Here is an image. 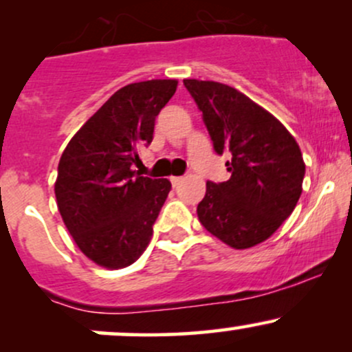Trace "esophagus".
<instances>
[{"label": "esophagus", "mask_w": 352, "mask_h": 352, "mask_svg": "<svg viewBox=\"0 0 352 352\" xmlns=\"http://www.w3.org/2000/svg\"><path fill=\"white\" fill-rule=\"evenodd\" d=\"M182 180H184V179H182V177H170V182H172L173 187H177V185H179Z\"/></svg>", "instance_id": "34e87169"}]
</instances>
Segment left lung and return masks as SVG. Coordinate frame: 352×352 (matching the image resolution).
Returning a JSON list of instances; mask_svg holds the SVG:
<instances>
[{"mask_svg": "<svg viewBox=\"0 0 352 352\" xmlns=\"http://www.w3.org/2000/svg\"><path fill=\"white\" fill-rule=\"evenodd\" d=\"M218 155L232 153L227 182H207L197 207L200 223L236 250L254 246L280 228L302 192L305 162L294 137L276 117L236 89L184 79Z\"/></svg>", "mask_w": 352, "mask_h": 352, "instance_id": "1", "label": "left lung"}]
</instances>
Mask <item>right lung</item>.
<instances>
[{"instance_id":"obj_1","label":"right lung","mask_w":352,"mask_h":352,"mask_svg":"<svg viewBox=\"0 0 352 352\" xmlns=\"http://www.w3.org/2000/svg\"><path fill=\"white\" fill-rule=\"evenodd\" d=\"M175 79L129 84L112 94L64 148L54 185L64 225L89 260L125 268L147 248L172 184L132 170L153 139Z\"/></svg>"}]
</instances>
